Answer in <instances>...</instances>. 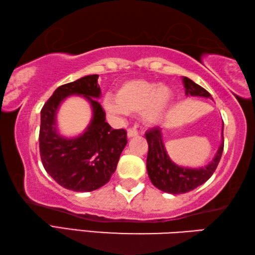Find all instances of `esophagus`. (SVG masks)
Wrapping results in <instances>:
<instances>
[{"instance_id": "34e87169", "label": "esophagus", "mask_w": 255, "mask_h": 255, "mask_svg": "<svg viewBox=\"0 0 255 255\" xmlns=\"http://www.w3.org/2000/svg\"><path fill=\"white\" fill-rule=\"evenodd\" d=\"M135 135H137V131L135 130V128H128V137H132Z\"/></svg>"}]
</instances>
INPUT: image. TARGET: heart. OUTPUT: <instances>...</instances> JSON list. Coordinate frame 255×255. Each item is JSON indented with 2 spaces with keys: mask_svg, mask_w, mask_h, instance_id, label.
Segmentation results:
<instances>
[{
  "mask_svg": "<svg viewBox=\"0 0 255 255\" xmlns=\"http://www.w3.org/2000/svg\"><path fill=\"white\" fill-rule=\"evenodd\" d=\"M171 89L145 79L124 82L116 92V98L106 97L105 110L112 115L141 113V119L148 127H157L167 119L172 107Z\"/></svg>",
  "mask_w": 255,
  "mask_h": 255,
  "instance_id": "b5f03b06",
  "label": "heart"
}]
</instances>
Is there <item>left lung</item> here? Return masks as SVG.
Returning a JSON list of instances; mask_svg holds the SVG:
<instances>
[{"label":"left lung","mask_w":255,"mask_h":255,"mask_svg":"<svg viewBox=\"0 0 255 255\" xmlns=\"http://www.w3.org/2000/svg\"><path fill=\"white\" fill-rule=\"evenodd\" d=\"M182 83H184L185 94L187 96L211 98V94L206 89L194 83L191 79L184 77ZM223 130H224V124L222 128V142L215 157L205 167L195 169L178 166L171 161L163 145L161 130L159 128H153L146 131L145 137L149 145L146 170H148L151 182L158 189L172 195L188 193L206 182L216 170L222 157L223 149H224Z\"/></svg>","instance_id":"obj_1"}]
</instances>
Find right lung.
<instances>
[{
	"mask_svg": "<svg viewBox=\"0 0 255 255\" xmlns=\"http://www.w3.org/2000/svg\"><path fill=\"white\" fill-rule=\"evenodd\" d=\"M98 75H89L58 87L41 110L40 157L46 171L66 189L93 191L110 181L128 143L124 128L114 130L106 122L100 98ZM71 95L91 103L93 119L83 135L64 138L56 132L55 114L62 101Z\"/></svg>",
	"mask_w": 255,
	"mask_h": 255,
	"instance_id": "right-lung-1",
	"label": "right lung"
}]
</instances>
